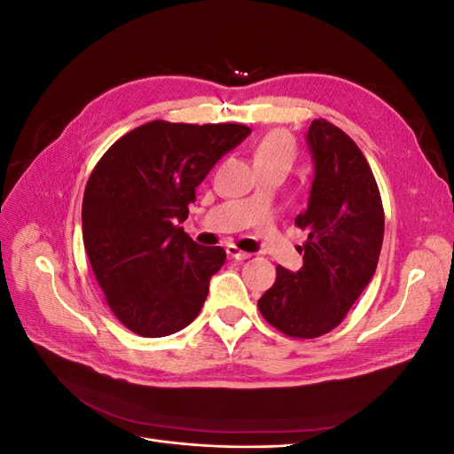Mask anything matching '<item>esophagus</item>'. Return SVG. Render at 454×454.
Segmentation results:
<instances>
[{
    "mask_svg": "<svg viewBox=\"0 0 454 454\" xmlns=\"http://www.w3.org/2000/svg\"><path fill=\"white\" fill-rule=\"evenodd\" d=\"M227 254H229L232 259H237V261H244V259H250V257H252V254L239 250L237 246H227Z\"/></svg>",
    "mask_w": 454,
    "mask_h": 454,
    "instance_id": "34e87169",
    "label": "esophagus"
}]
</instances>
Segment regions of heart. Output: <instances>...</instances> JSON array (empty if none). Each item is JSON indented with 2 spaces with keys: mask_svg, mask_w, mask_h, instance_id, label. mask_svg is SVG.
I'll return each instance as SVG.
<instances>
[{
  "mask_svg": "<svg viewBox=\"0 0 454 454\" xmlns=\"http://www.w3.org/2000/svg\"><path fill=\"white\" fill-rule=\"evenodd\" d=\"M295 155V145L292 136L284 130H270L261 138L254 147V164L263 167V164H286L290 167Z\"/></svg>",
  "mask_w": 454,
  "mask_h": 454,
  "instance_id": "b5f03b06",
  "label": "heart"
}]
</instances>
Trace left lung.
<instances>
[{"label": "left lung", "instance_id": "left-lung-1", "mask_svg": "<svg viewBox=\"0 0 454 454\" xmlns=\"http://www.w3.org/2000/svg\"><path fill=\"white\" fill-rule=\"evenodd\" d=\"M314 182L295 225L303 267H277V280L257 301L263 318L287 337L316 339L335 329L373 278L384 237L375 176L360 147L333 122L314 119L307 132Z\"/></svg>", "mask_w": 454, "mask_h": 454}]
</instances>
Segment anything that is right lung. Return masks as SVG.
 <instances>
[{
    "label": "right lung",
    "mask_w": 454,
    "mask_h": 454,
    "mask_svg": "<svg viewBox=\"0 0 454 454\" xmlns=\"http://www.w3.org/2000/svg\"><path fill=\"white\" fill-rule=\"evenodd\" d=\"M252 132L239 122L151 121L96 162L83 195V244L117 320L140 337H167L193 322L225 263L219 246L184 232L195 189Z\"/></svg>",
    "instance_id": "right-lung-1"
}]
</instances>
